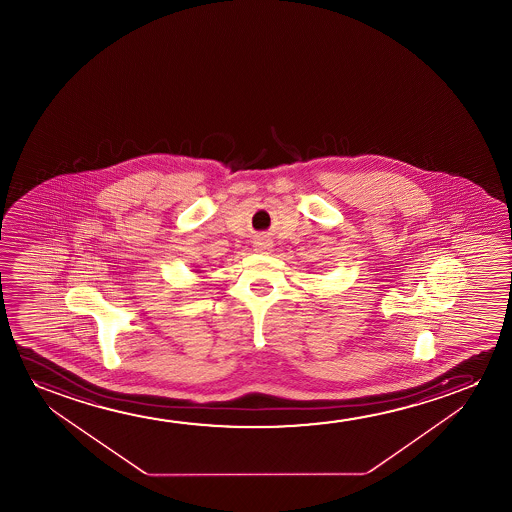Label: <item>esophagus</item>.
Wrapping results in <instances>:
<instances>
[{
	"mask_svg": "<svg viewBox=\"0 0 512 512\" xmlns=\"http://www.w3.org/2000/svg\"><path fill=\"white\" fill-rule=\"evenodd\" d=\"M253 246H255V252L266 253L271 248V243L267 239H257Z\"/></svg>",
	"mask_w": 512,
	"mask_h": 512,
	"instance_id": "obj_1",
	"label": "esophagus"
}]
</instances>
